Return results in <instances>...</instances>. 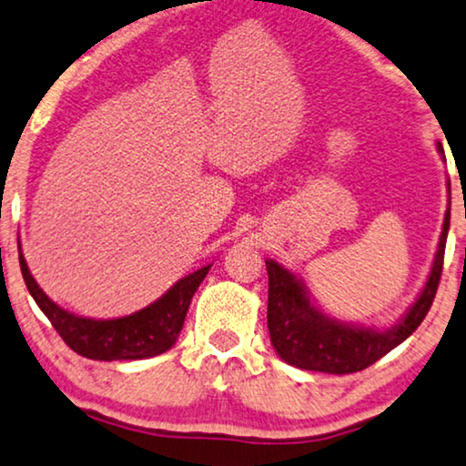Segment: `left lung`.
<instances>
[{
	"label": "left lung",
	"mask_w": 466,
	"mask_h": 466,
	"mask_svg": "<svg viewBox=\"0 0 466 466\" xmlns=\"http://www.w3.org/2000/svg\"><path fill=\"white\" fill-rule=\"evenodd\" d=\"M439 151L443 153L441 145ZM450 229V210L445 213L443 232L432 262L431 277L409 313L390 330H367L339 324L326 318L309 300L305 288L298 279L279 266L275 259H266L268 270V332L270 343L279 356L291 367L319 373L347 375L369 369L377 360L392 351L407 337H411L435 300L443 272L445 240Z\"/></svg>",
	"instance_id": "1"
}]
</instances>
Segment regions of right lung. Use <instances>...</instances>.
I'll list each match as a JSON object with an SVG mask.
<instances>
[{
  "instance_id": "add662e5",
  "label": "right lung",
  "mask_w": 466,
  "mask_h": 466,
  "mask_svg": "<svg viewBox=\"0 0 466 466\" xmlns=\"http://www.w3.org/2000/svg\"><path fill=\"white\" fill-rule=\"evenodd\" d=\"M18 262L35 305L51 319L55 330L66 340V345L80 356L91 360H142L153 358L168 351L177 343L185 315L196 289L207 277L210 266L183 277L166 291L159 300L148 305L138 313L119 319H86L72 315L48 298L25 264V258L18 245Z\"/></svg>"
}]
</instances>
